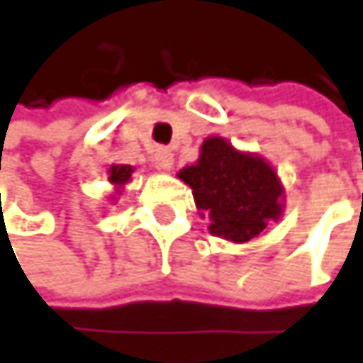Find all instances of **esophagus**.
Segmentation results:
<instances>
[{"mask_svg":"<svg viewBox=\"0 0 363 363\" xmlns=\"http://www.w3.org/2000/svg\"><path fill=\"white\" fill-rule=\"evenodd\" d=\"M152 160H155V164H157L158 169L170 170L172 164H174V155L170 152L169 148H158L157 152H155V157H152Z\"/></svg>","mask_w":363,"mask_h":363,"instance_id":"34e87169","label":"esophagus"}]
</instances>
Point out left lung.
Listing matches in <instances>:
<instances>
[{
  "instance_id": "8db88e82",
  "label": "left lung",
  "mask_w": 363,
  "mask_h": 363,
  "mask_svg": "<svg viewBox=\"0 0 363 363\" xmlns=\"http://www.w3.org/2000/svg\"><path fill=\"white\" fill-rule=\"evenodd\" d=\"M179 179L191 186L199 215L208 219L215 237L247 243L281 219L285 189L277 170L223 136L205 138L199 160L184 167Z\"/></svg>"
}]
</instances>
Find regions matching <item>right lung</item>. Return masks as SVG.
<instances>
[{
    "label": "right lung",
    "instance_id": "1",
    "mask_svg": "<svg viewBox=\"0 0 363 363\" xmlns=\"http://www.w3.org/2000/svg\"><path fill=\"white\" fill-rule=\"evenodd\" d=\"M134 167L130 164H110L108 169V182L114 186V194L110 196V201H116V196L124 193V186L132 181Z\"/></svg>",
    "mask_w": 363,
    "mask_h": 363
}]
</instances>
